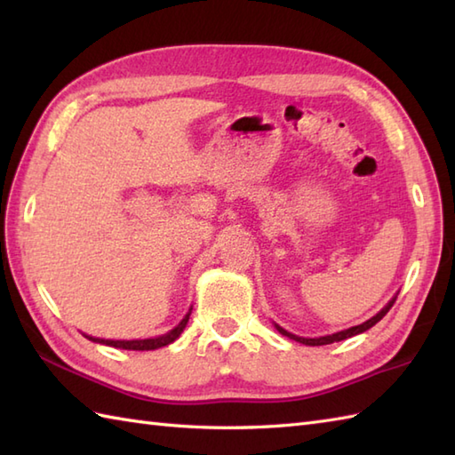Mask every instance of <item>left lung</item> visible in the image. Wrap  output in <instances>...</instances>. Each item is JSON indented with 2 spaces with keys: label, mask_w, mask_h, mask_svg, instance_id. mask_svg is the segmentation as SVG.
Here are the masks:
<instances>
[{
  "label": "left lung",
  "mask_w": 455,
  "mask_h": 455,
  "mask_svg": "<svg viewBox=\"0 0 455 455\" xmlns=\"http://www.w3.org/2000/svg\"><path fill=\"white\" fill-rule=\"evenodd\" d=\"M397 301V295H395L391 301L385 305L379 313H377L375 316H371L370 321H365V323H362V324H357V326H352V328H347V331H340V332H336V334H328V336H321V338H303V336H295V334H291V332H287L285 328H282L279 324H275V328L279 331V334H283V336H287V338H291V340H295V342H301V344H305V346H324V344H332V342H340V340H346V338H352V336H355V334H362V332H365L367 328H371L373 324H377L381 321V318L389 313V308L393 307V303Z\"/></svg>",
  "instance_id": "1"
}]
</instances>
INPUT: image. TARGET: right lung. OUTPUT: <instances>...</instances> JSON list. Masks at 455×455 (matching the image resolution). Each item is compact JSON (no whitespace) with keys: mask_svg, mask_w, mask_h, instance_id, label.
<instances>
[{"mask_svg":"<svg viewBox=\"0 0 455 455\" xmlns=\"http://www.w3.org/2000/svg\"><path fill=\"white\" fill-rule=\"evenodd\" d=\"M189 315H191V308H189V313L181 318V323L176 328H172L168 334H162L158 338H144V340H103V338H93V336H85V338H90L92 342L108 344L113 347H123V350H156V347L168 346L176 340V338H180L183 328H186V324L189 321Z\"/></svg>","mask_w":455,"mask_h":455,"instance_id":"add662e5","label":"right lung"}]
</instances>
